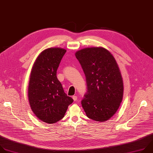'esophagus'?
<instances>
[{"label":"esophagus","instance_id":"34e87169","mask_svg":"<svg viewBox=\"0 0 153 153\" xmlns=\"http://www.w3.org/2000/svg\"><path fill=\"white\" fill-rule=\"evenodd\" d=\"M72 98H73V100H74V101H76V100H77V97H76V95L73 96Z\"/></svg>","mask_w":153,"mask_h":153}]
</instances>
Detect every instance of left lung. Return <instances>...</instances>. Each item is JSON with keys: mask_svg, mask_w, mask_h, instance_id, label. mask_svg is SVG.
Listing matches in <instances>:
<instances>
[{"mask_svg": "<svg viewBox=\"0 0 153 153\" xmlns=\"http://www.w3.org/2000/svg\"><path fill=\"white\" fill-rule=\"evenodd\" d=\"M75 56L87 84L82 108L88 118L105 121L115 114L123 97V81L116 60L102 47L81 49Z\"/></svg>", "mask_w": 153, "mask_h": 153, "instance_id": "8db88e82", "label": "left lung"}]
</instances>
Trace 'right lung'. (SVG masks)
<instances>
[{"label":"right lung","instance_id":"right-lung-1","mask_svg":"<svg viewBox=\"0 0 153 153\" xmlns=\"http://www.w3.org/2000/svg\"><path fill=\"white\" fill-rule=\"evenodd\" d=\"M66 50L52 48L37 57L30 73L28 98L33 113L41 120L54 124L62 119L74 100L65 93L56 71Z\"/></svg>","mask_w":153,"mask_h":153}]
</instances>
